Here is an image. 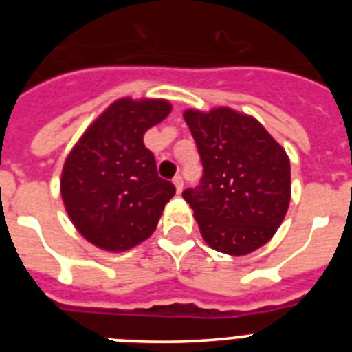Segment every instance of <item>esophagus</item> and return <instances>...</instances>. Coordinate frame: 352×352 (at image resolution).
Returning a JSON list of instances; mask_svg holds the SVG:
<instances>
[{
	"label": "esophagus",
	"instance_id": "1",
	"mask_svg": "<svg viewBox=\"0 0 352 352\" xmlns=\"http://www.w3.org/2000/svg\"><path fill=\"white\" fill-rule=\"evenodd\" d=\"M173 183H174V186H176V192H178V194H179V192L183 190V185H185L183 178H182V176H174Z\"/></svg>",
	"mask_w": 352,
	"mask_h": 352
}]
</instances>
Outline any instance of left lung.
Listing matches in <instances>:
<instances>
[{
  "instance_id": "left-lung-1",
  "label": "left lung",
  "mask_w": 352,
  "mask_h": 352,
  "mask_svg": "<svg viewBox=\"0 0 352 352\" xmlns=\"http://www.w3.org/2000/svg\"><path fill=\"white\" fill-rule=\"evenodd\" d=\"M203 178L183 190L204 241L245 256L268 243L291 201V164L259 121L231 109L186 111Z\"/></svg>"
}]
</instances>
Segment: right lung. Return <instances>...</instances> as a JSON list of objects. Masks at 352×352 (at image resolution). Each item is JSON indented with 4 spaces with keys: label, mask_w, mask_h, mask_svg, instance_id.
I'll return each instance as SVG.
<instances>
[{
    "label": "right lung",
    "mask_w": 352,
    "mask_h": 352,
    "mask_svg": "<svg viewBox=\"0 0 352 352\" xmlns=\"http://www.w3.org/2000/svg\"><path fill=\"white\" fill-rule=\"evenodd\" d=\"M166 100L121 98L86 130L61 174V197L77 231L96 247L123 252L153 234L164 206L176 194L157 173L142 142L166 120Z\"/></svg>",
    "instance_id": "obj_1"
}]
</instances>
